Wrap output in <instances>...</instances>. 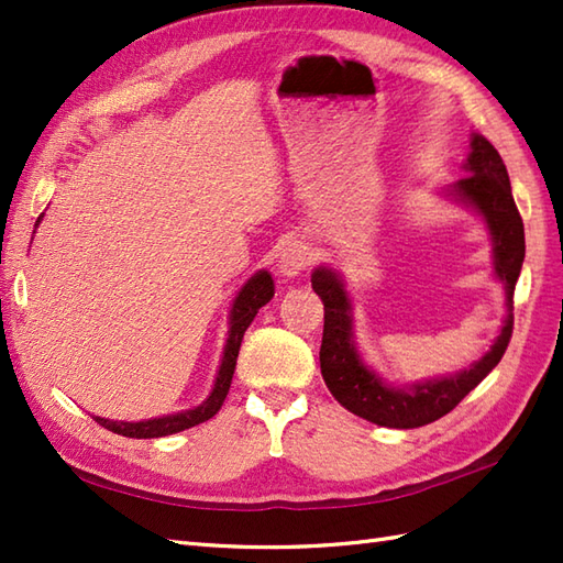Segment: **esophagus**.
Segmentation results:
<instances>
[{
    "label": "esophagus",
    "instance_id": "34e87169",
    "mask_svg": "<svg viewBox=\"0 0 563 563\" xmlns=\"http://www.w3.org/2000/svg\"><path fill=\"white\" fill-rule=\"evenodd\" d=\"M312 263V249H309L305 242H288L278 254V271L285 275V278H295L302 271L309 268Z\"/></svg>",
    "mask_w": 563,
    "mask_h": 563
}]
</instances>
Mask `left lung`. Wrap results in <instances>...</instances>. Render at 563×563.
<instances>
[{"label": "left lung", "instance_id": "obj_1", "mask_svg": "<svg viewBox=\"0 0 563 563\" xmlns=\"http://www.w3.org/2000/svg\"><path fill=\"white\" fill-rule=\"evenodd\" d=\"M472 152L464 162L460 181L448 196L484 218L494 242V273L506 285L508 317L482 361L450 377L389 387L375 369H369L353 341V302L339 273L321 266L312 273V288L324 302V336H321V377L329 391L351 413L385 428H418L450 413L466 394L492 373L504 357L512 336V292L525 258V227L510 190L506 164L484 135H472Z\"/></svg>", "mask_w": 563, "mask_h": 563}]
</instances>
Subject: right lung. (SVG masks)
Wrapping results in <instances>:
<instances>
[{
    "instance_id": "1",
    "label": "right lung",
    "mask_w": 563,
    "mask_h": 563,
    "mask_svg": "<svg viewBox=\"0 0 563 563\" xmlns=\"http://www.w3.org/2000/svg\"><path fill=\"white\" fill-rule=\"evenodd\" d=\"M43 218V214H41ZM38 218V222H41ZM273 278L268 271H258L251 275V278L244 283V288L239 290L232 302V312H230V336H227L224 343V353H222V363L218 369V377H214V385L210 397L202 401L196 409H188L181 413H172V416H159V418H150V421H109V418L97 416L93 421L99 426L109 428L111 433L125 435V438H164V435H174L181 433L186 428H194L202 421H208L214 413L220 411V406L227 399V391H230L232 385V375L236 367V355H239V345H242L244 331L249 329L251 321L258 314V309L271 302L273 297Z\"/></svg>"
}]
</instances>
